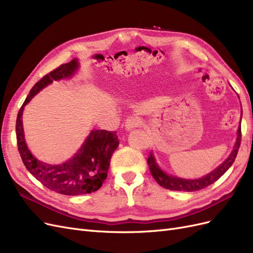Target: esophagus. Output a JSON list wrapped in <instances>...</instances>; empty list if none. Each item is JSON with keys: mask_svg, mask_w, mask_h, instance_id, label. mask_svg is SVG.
<instances>
[{"mask_svg": "<svg viewBox=\"0 0 253 253\" xmlns=\"http://www.w3.org/2000/svg\"><path fill=\"white\" fill-rule=\"evenodd\" d=\"M142 126V120L139 117H129L126 121V131H131V129L138 127Z\"/></svg>", "mask_w": 253, "mask_h": 253, "instance_id": "esophagus-1", "label": "esophagus"}]
</instances>
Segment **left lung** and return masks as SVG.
<instances>
[{
	"mask_svg": "<svg viewBox=\"0 0 253 253\" xmlns=\"http://www.w3.org/2000/svg\"><path fill=\"white\" fill-rule=\"evenodd\" d=\"M241 120H242V117H241ZM241 139H242V132H241V126H239V128H237L236 141L234 143V147L232 152L230 153V155H229L225 162L221 163L215 170H213L209 174H207L206 176H204V177L197 178V179H186V178L177 177V176L167 174L165 171L160 169V167L157 165L155 157L153 155L152 152L150 153L149 158H148V165L150 168L151 174L153 177H154V179L158 182V185L166 189L173 190V191H185V192H192V191L202 190L215 182L220 176H223L229 168L232 166V164L235 160V157L237 155V152H239V149H240Z\"/></svg>",
	"mask_w": 253,
	"mask_h": 253,
	"instance_id": "1",
	"label": "left lung"
}]
</instances>
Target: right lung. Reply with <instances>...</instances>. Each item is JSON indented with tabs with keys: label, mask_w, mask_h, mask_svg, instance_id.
Here are the masks:
<instances>
[{
	"label": "right lung",
	"mask_w": 253,
	"mask_h": 253,
	"mask_svg": "<svg viewBox=\"0 0 253 253\" xmlns=\"http://www.w3.org/2000/svg\"><path fill=\"white\" fill-rule=\"evenodd\" d=\"M78 68L79 61L73 59L71 62L60 65L38 81L21 106L16 125L18 150L26 169L49 190L71 196L91 193L101 188L108 176L111 157L119 145L116 132L91 129L72 158L63 164L49 165L38 160L29 151L25 141L22 116L25 105L40 90L53 81L72 78Z\"/></svg>",
	"instance_id": "1"
}]
</instances>
